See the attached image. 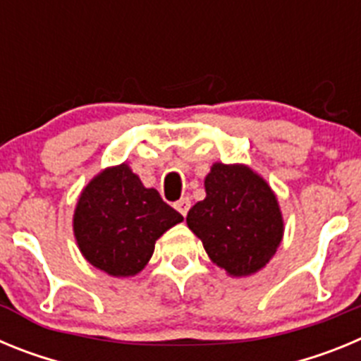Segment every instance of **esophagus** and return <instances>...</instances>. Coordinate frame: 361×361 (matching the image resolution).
I'll return each mask as SVG.
<instances>
[{
  "label": "esophagus",
  "mask_w": 361,
  "mask_h": 361,
  "mask_svg": "<svg viewBox=\"0 0 361 361\" xmlns=\"http://www.w3.org/2000/svg\"><path fill=\"white\" fill-rule=\"evenodd\" d=\"M173 206H175V209H177V212L180 213V215L186 216L188 212H190V208H191V200L188 199V197H184V199L177 200V202H175Z\"/></svg>",
  "instance_id": "esophagus-1"
}]
</instances>
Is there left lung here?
I'll list each match as a JSON object with an SVG mask.
<instances>
[{"label":"left lung","mask_w":361,"mask_h":361,"mask_svg":"<svg viewBox=\"0 0 361 361\" xmlns=\"http://www.w3.org/2000/svg\"><path fill=\"white\" fill-rule=\"evenodd\" d=\"M206 199L188 212V228L212 262L231 276L262 269L279 250L283 219L275 191L244 164L215 162L204 178Z\"/></svg>","instance_id":"1"}]
</instances>
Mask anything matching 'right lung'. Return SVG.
Masks as SVG:
<instances>
[{
	"mask_svg": "<svg viewBox=\"0 0 361 361\" xmlns=\"http://www.w3.org/2000/svg\"><path fill=\"white\" fill-rule=\"evenodd\" d=\"M183 220L128 164H119L95 175L81 191L73 235L92 266L110 276H133L145 269L157 238Z\"/></svg>",
	"mask_w": 361,
	"mask_h": 361,
	"instance_id": "obj_1",
	"label": "right lung"
}]
</instances>
